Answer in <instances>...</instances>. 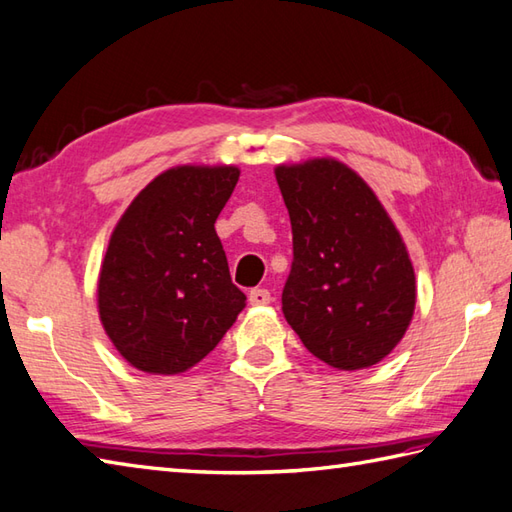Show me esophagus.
Segmentation results:
<instances>
[{"label": "esophagus", "mask_w": 512, "mask_h": 512, "mask_svg": "<svg viewBox=\"0 0 512 512\" xmlns=\"http://www.w3.org/2000/svg\"><path fill=\"white\" fill-rule=\"evenodd\" d=\"M250 306H268L270 303V292L266 288H253L248 292Z\"/></svg>", "instance_id": "esophagus-1"}]
</instances>
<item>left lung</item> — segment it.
Here are the masks:
<instances>
[{"mask_svg": "<svg viewBox=\"0 0 512 512\" xmlns=\"http://www.w3.org/2000/svg\"><path fill=\"white\" fill-rule=\"evenodd\" d=\"M292 224L281 310L303 345L354 372L383 361L416 310V275L372 187L336 158L275 167Z\"/></svg>", "mask_w": 512, "mask_h": 512, "instance_id": "1", "label": "left lung"}]
</instances>
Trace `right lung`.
I'll return each instance as SVG.
<instances>
[{
    "mask_svg": "<svg viewBox=\"0 0 512 512\" xmlns=\"http://www.w3.org/2000/svg\"><path fill=\"white\" fill-rule=\"evenodd\" d=\"M237 180L235 165L171 167L116 222L96 303L105 334L140 372H187L246 308L215 233Z\"/></svg>",
    "mask_w": 512,
    "mask_h": 512,
    "instance_id": "right-lung-1",
    "label": "right lung"
}]
</instances>
